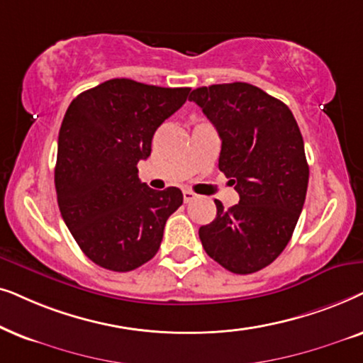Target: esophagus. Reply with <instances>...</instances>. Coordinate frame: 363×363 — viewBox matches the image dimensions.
Wrapping results in <instances>:
<instances>
[{
  "instance_id": "esophagus-1",
  "label": "esophagus",
  "mask_w": 363,
  "mask_h": 363,
  "mask_svg": "<svg viewBox=\"0 0 363 363\" xmlns=\"http://www.w3.org/2000/svg\"><path fill=\"white\" fill-rule=\"evenodd\" d=\"M182 196H184V202L187 204V202H191V201H194L196 199V194L192 191H189V189H186L184 192H182Z\"/></svg>"
}]
</instances>
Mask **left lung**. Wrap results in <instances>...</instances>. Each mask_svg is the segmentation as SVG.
Segmentation results:
<instances>
[{"label":"left lung","mask_w":363,"mask_h":363,"mask_svg":"<svg viewBox=\"0 0 363 363\" xmlns=\"http://www.w3.org/2000/svg\"><path fill=\"white\" fill-rule=\"evenodd\" d=\"M222 141L219 169L234 177L240 201L202 225L209 257L234 274L267 267L291 240L306 202L308 164L292 111L247 83L202 86L191 93Z\"/></svg>","instance_id":"8db88e82"}]
</instances>
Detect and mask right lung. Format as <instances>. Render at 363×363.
I'll list each match as a JSON object with an SVG mask.
<instances>
[{"label":"right lung","instance_id":"right-lung-1","mask_svg":"<svg viewBox=\"0 0 363 363\" xmlns=\"http://www.w3.org/2000/svg\"><path fill=\"white\" fill-rule=\"evenodd\" d=\"M191 88L109 79L72 99L57 138V206L81 250L99 267L129 272L161 247L164 225L182 204L177 187L154 191L138 177L156 129Z\"/></svg>","mask_w":363,"mask_h":363}]
</instances>
